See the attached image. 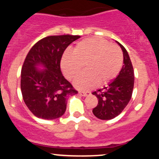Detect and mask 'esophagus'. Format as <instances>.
<instances>
[{"mask_svg":"<svg viewBox=\"0 0 159 159\" xmlns=\"http://www.w3.org/2000/svg\"><path fill=\"white\" fill-rule=\"evenodd\" d=\"M80 95H81V96H89V95H90V92H79L78 93Z\"/></svg>","mask_w":159,"mask_h":159,"instance_id":"obj_1","label":"esophagus"}]
</instances>
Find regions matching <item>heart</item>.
I'll return each instance as SVG.
<instances>
[{
  "label": "heart",
  "mask_w": 159,
  "mask_h": 159,
  "mask_svg": "<svg viewBox=\"0 0 159 159\" xmlns=\"http://www.w3.org/2000/svg\"><path fill=\"white\" fill-rule=\"evenodd\" d=\"M123 57L117 46L98 38L81 40L74 47L72 53H65L61 58V67L68 80H72L79 90H90L96 85H105L118 76L123 66Z\"/></svg>",
  "instance_id": "heart-1"
}]
</instances>
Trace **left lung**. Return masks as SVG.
Listing matches in <instances>:
<instances>
[{
  "mask_svg": "<svg viewBox=\"0 0 159 159\" xmlns=\"http://www.w3.org/2000/svg\"><path fill=\"white\" fill-rule=\"evenodd\" d=\"M123 51V65L120 72L107 87L93 93L98 98L93 113L100 120L114 119L120 114L132 98L134 88V69L126 49L116 41Z\"/></svg>",
  "mask_w": 159,
  "mask_h": 159,
  "instance_id": "8db88e82",
  "label": "left lung"
}]
</instances>
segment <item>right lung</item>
Segmentation results:
<instances>
[{
	"instance_id": "obj_1",
	"label": "right lung",
	"mask_w": 159,
	"mask_h": 159,
	"mask_svg": "<svg viewBox=\"0 0 159 159\" xmlns=\"http://www.w3.org/2000/svg\"><path fill=\"white\" fill-rule=\"evenodd\" d=\"M79 38L47 36L37 42L27 54L21 69V90L25 105L36 117H61L66 109L67 98L78 93L63 77L61 61L66 48Z\"/></svg>"
}]
</instances>
